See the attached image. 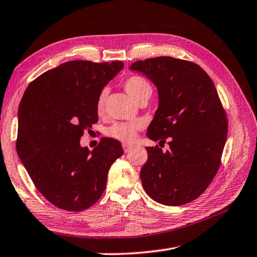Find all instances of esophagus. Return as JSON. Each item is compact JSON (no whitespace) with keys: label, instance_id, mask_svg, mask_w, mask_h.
<instances>
[{"label":"esophagus","instance_id":"1","mask_svg":"<svg viewBox=\"0 0 257 257\" xmlns=\"http://www.w3.org/2000/svg\"><path fill=\"white\" fill-rule=\"evenodd\" d=\"M130 149H132V146H130V145H123V151H124V153H128Z\"/></svg>","mask_w":257,"mask_h":257}]
</instances>
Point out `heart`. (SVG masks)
I'll return each mask as SVG.
<instances>
[{
  "label": "heart",
  "mask_w": 257,
  "mask_h": 257,
  "mask_svg": "<svg viewBox=\"0 0 257 257\" xmlns=\"http://www.w3.org/2000/svg\"><path fill=\"white\" fill-rule=\"evenodd\" d=\"M123 87L135 101H138L145 95H152L153 92L151 83L145 77L139 75L128 76L123 81ZM105 96L106 91L103 90L100 93L96 101L97 112H102L103 111ZM141 128L142 124L138 121H134V122H115L106 129V135H108V137L120 143L132 144L136 139L138 130Z\"/></svg>",
  "instance_id": "b5f03b06"
}]
</instances>
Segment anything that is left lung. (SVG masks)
Instances as JSON below:
<instances>
[{"label": "left lung", "instance_id": "1", "mask_svg": "<svg viewBox=\"0 0 257 257\" xmlns=\"http://www.w3.org/2000/svg\"><path fill=\"white\" fill-rule=\"evenodd\" d=\"M130 69L157 87L158 109L147 137L170 145L165 153L146 147L144 189L165 206L193 201L217 174L227 139V116L214 84L199 65L169 56L137 60Z\"/></svg>", "mask_w": 257, "mask_h": 257}]
</instances>
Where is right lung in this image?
<instances>
[{
    "mask_svg": "<svg viewBox=\"0 0 257 257\" xmlns=\"http://www.w3.org/2000/svg\"><path fill=\"white\" fill-rule=\"evenodd\" d=\"M123 68L122 62L71 60L45 72L27 87L18 111L17 153L39 192L59 209L82 211L101 198L118 141L101 138L82 147L84 130L97 122L96 101Z\"/></svg>",
    "mask_w": 257,
    "mask_h": 257,
    "instance_id": "1",
    "label": "right lung"
}]
</instances>
